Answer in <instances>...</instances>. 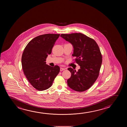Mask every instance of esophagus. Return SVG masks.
I'll use <instances>...</instances> for the list:
<instances>
[{
    "instance_id": "obj_1",
    "label": "esophagus",
    "mask_w": 127,
    "mask_h": 127,
    "mask_svg": "<svg viewBox=\"0 0 127 127\" xmlns=\"http://www.w3.org/2000/svg\"><path fill=\"white\" fill-rule=\"evenodd\" d=\"M65 68H60V71H63V70H65Z\"/></svg>"
}]
</instances>
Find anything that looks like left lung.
<instances>
[{
  "mask_svg": "<svg viewBox=\"0 0 127 127\" xmlns=\"http://www.w3.org/2000/svg\"><path fill=\"white\" fill-rule=\"evenodd\" d=\"M60 37L70 43L73 48L72 55L80 66L78 72L69 68L71 76L67 80L68 87L82 92L90 88L97 79L102 57L99 46L94 39L81 33L62 34Z\"/></svg>",
  "mask_w": 127,
  "mask_h": 127,
  "instance_id": "1",
  "label": "left lung"
}]
</instances>
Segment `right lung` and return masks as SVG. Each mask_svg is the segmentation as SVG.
<instances>
[{"label":"right lung","instance_id":"obj_1","mask_svg":"<svg viewBox=\"0 0 127 127\" xmlns=\"http://www.w3.org/2000/svg\"><path fill=\"white\" fill-rule=\"evenodd\" d=\"M60 34H45L35 37L24 49L21 59L22 68L28 81L37 90H46L52 86L60 68L46 64L48 54Z\"/></svg>","mask_w":127,"mask_h":127}]
</instances>
